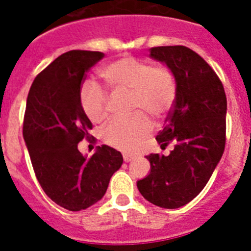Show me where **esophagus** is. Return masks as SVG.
<instances>
[{
  "instance_id": "34e87169",
  "label": "esophagus",
  "mask_w": 251,
  "mask_h": 251,
  "mask_svg": "<svg viewBox=\"0 0 251 251\" xmlns=\"http://www.w3.org/2000/svg\"><path fill=\"white\" fill-rule=\"evenodd\" d=\"M133 158H134V157H133L132 154H128V153H123V159H124V162H130Z\"/></svg>"
}]
</instances>
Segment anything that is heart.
<instances>
[{
	"label": "heart",
	"mask_w": 251,
	"mask_h": 251,
	"mask_svg": "<svg viewBox=\"0 0 251 251\" xmlns=\"http://www.w3.org/2000/svg\"><path fill=\"white\" fill-rule=\"evenodd\" d=\"M104 83L114 93H129V106L136 112L128 118L110 121L101 137L106 145L132 152L152 132L153 123L148 114L162 119L174 108L177 98V81L165 65L127 56L112 61L100 72ZM79 103L85 117L100 123L108 115L109 97L95 84L86 81L79 90Z\"/></svg>",
	"instance_id": "heart-1"
}]
</instances>
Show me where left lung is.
I'll return each instance as SVG.
<instances>
[{
  "label": "left lung",
  "instance_id": "1",
  "mask_svg": "<svg viewBox=\"0 0 251 251\" xmlns=\"http://www.w3.org/2000/svg\"><path fill=\"white\" fill-rule=\"evenodd\" d=\"M151 56L165 63L177 81V98L156 139L172 142L168 156H146L151 172L137 182L146 200L177 208L202 191L221 159L226 142V94L220 77L200 55L186 46H158Z\"/></svg>",
  "mask_w": 251,
  "mask_h": 251
}]
</instances>
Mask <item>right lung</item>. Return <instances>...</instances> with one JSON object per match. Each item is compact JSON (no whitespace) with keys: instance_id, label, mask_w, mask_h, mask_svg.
<instances>
[{"instance_id":"right-lung-1","label":"right lung","mask_w":251,"mask_h":251,"mask_svg":"<svg viewBox=\"0 0 251 251\" xmlns=\"http://www.w3.org/2000/svg\"><path fill=\"white\" fill-rule=\"evenodd\" d=\"M100 51L64 52L39 73L26 101L22 134L44 192L69 211L98 202L121 168V152L103 145L90 158L77 150L89 139L92 123L79 103L86 73L103 59Z\"/></svg>"}]
</instances>
